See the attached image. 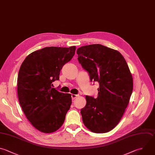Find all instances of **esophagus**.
Masks as SVG:
<instances>
[{
  "mask_svg": "<svg viewBox=\"0 0 155 155\" xmlns=\"http://www.w3.org/2000/svg\"><path fill=\"white\" fill-rule=\"evenodd\" d=\"M78 96V94H71V98L72 99H74L76 97Z\"/></svg>",
  "mask_w": 155,
  "mask_h": 155,
  "instance_id": "obj_1",
  "label": "esophagus"
}]
</instances>
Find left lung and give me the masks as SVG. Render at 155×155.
<instances>
[{
    "label": "left lung",
    "mask_w": 155,
    "mask_h": 155,
    "mask_svg": "<svg viewBox=\"0 0 155 155\" xmlns=\"http://www.w3.org/2000/svg\"><path fill=\"white\" fill-rule=\"evenodd\" d=\"M76 53L91 82L99 84L96 98L85 97L86 105L81 110L83 122L94 133L108 132L121 119L133 91L128 66L119 51L101 44L81 47Z\"/></svg>",
    "instance_id": "8db88e82"
}]
</instances>
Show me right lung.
I'll list each match as a JSON object with an SVG mask.
<instances>
[{"label": "right lung", "mask_w": 155, "mask_h": 155, "mask_svg": "<svg viewBox=\"0 0 155 155\" xmlns=\"http://www.w3.org/2000/svg\"><path fill=\"white\" fill-rule=\"evenodd\" d=\"M76 47H49L30 54L22 62L18 77L20 105L28 120L46 133L58 130L71 105L69 93L53 88L63 66L74 56Z\"/></svg>", "instance_id": "obj_1"}]
</instances>
